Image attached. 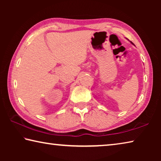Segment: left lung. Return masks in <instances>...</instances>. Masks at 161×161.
<instances>
[{
    "mask_svg": "<svg viewBox=\"0 0 161 161\" xmlns=\"http://www.w3.org/2000/svg\"><path fill=\"white\" fill-rule=\"evenodd\" d=\"M131 43H132V42H131ZM132 44H133V43H132Z\"/></svg>",
    "mask_w": 161,
    "mask_h": 161,
    "instance_id": "1",
    "label": "left lung"
}]
</instances>
